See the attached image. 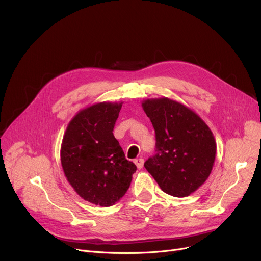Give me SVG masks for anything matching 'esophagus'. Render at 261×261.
Returning <instances> with one entry per match:
<instances>
[{
  "mask_svg": "<svg viewBox=\"0 0 261 261\" xmlns=\"http://www.w3.org/2000/svg\"><path fill=\"white\" fill-rule=\"evenodd\" d=\"M134 163H135L136 166H137L138 169H142L143 164H144V160L142 158H137V159H135Z\"/></svg>",
  "mask_w": 261,
  "mask_h": 261,
  "instance_id": "1",
  "label": "esophagus"
}]
</instances>
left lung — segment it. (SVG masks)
Returning a JSON list of instances; mask_svg holds the SVG:
<instances>
[{"instance_id":"1","label":"left lung","mask_w":261,"mask_h":261,"mask_svg":"<svg viewBox=\"0 0 261 261\" xmlns=\"http://www.w3.org/2000/svg\"><path fill=\"white\" fill-rule=\"evenodd\" d=\"M142 107L156 138V154L145 169L164 192L188 196L212 173L217 150L213 132L193 110L171 98L145 100Z\"/></svg>"}]
</instances>
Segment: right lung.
<instances>
[{
  "label": "right lung",
  "instance_id": "obj_1",
  "mask_svg": "<svg viewBox=\"0 0 261 261\" xmlns=\"http://www.w3.org/2000/svg\"><path fill=\"white\" fill-rule=\"evenodd\" d=\"M121 107L122 103L103 102L81 110L70 121L60 148L61 166L73 189L102 207L123 197L137 170L113 133Z\"/></svg>",
  "mask_w": 261,
  "mask_h": 261
}]
</instances>
